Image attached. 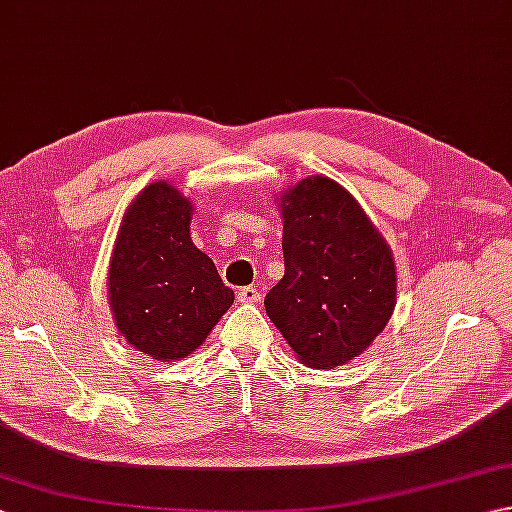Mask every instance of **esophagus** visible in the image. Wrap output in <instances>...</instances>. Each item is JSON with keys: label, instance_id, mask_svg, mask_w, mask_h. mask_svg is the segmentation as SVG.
<instances>
[{"label": "esophagus", "instance_id": "obj_1", "mask_svg": "<svg viewBox=\"0 0 512 512\" xmlns=\"http://www.w3.org/2000/svg\"><path fill=\"white\" fill-rule=\"evenodd\" d=\"M259 297H262V295H259V290L255 286H244V288L237 290V299L242 303H257Z\"/></svg>", "mask_w": 512, "mask_h": 512}]
</instances>
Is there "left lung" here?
Instances as JSON below:
<instances>
[{
  "label": "left lung",
  "instance_id": "1",
  "mask_svg": "<svg viewBox=\"0 0 512 512\" xmlns=\"http://www.w3.org/2000/svg\"><path fill=\"white\" fill-rule=\"evenodd\" d=\"M281 202L286 273L266 295V312L299 361L343 365L372 345L394 312V257L330 178L301 180Z\"/></svg>",
  "mask_w": 512,
  "mask_h": 512
}]
</instances>
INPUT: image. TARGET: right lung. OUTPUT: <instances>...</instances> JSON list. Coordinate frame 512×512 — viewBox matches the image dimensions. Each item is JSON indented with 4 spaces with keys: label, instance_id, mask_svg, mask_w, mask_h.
<instances>
[{
    "label": "right lung",
    "instance_id": "1",
    "mask_svg": "<svg viewBox=\"0 0 512 512\" xmlns=\"http://www.w3.org/2000/svg\"><path fill=\"white\" fill-rule=\"evenodd\" d=\"M191 202L167 182L138 193L110 264L116 328L156 361L189 356L231 308L233 290L191 242Z\"/></svg>",
    "mask_w": 512,
    "mask_h": 512
}]
</instances>
